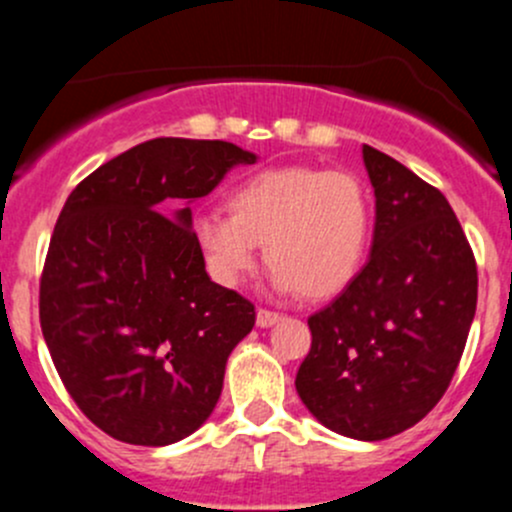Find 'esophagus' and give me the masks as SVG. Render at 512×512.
<instances>
[{
	"instance_id": "esophagus-1",
	"label": "esophagus",
	"mask_w": 512,
	"mask_h": 512,
	"mask_svg": "<svg viewBox=\"0 0 512 512\" xmlns=\"http://www.w3.org/2000/svg\"><path fill=\"white\" fill-rule=\"evenodd\" d=\"M277 322H280V314L277 312H270V309H260V312H257V327L260 329L272 327V324Z\"/></svg>"
}]
</instances>
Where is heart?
Wrapping results in <instances>:
<instances>
[{"instance_id":"b5f03b06","label":"heart","mask_w":512,"mask_h":512,"mask_svg":"<svg viewBox=\"0 0 512 512\" xmlns=\"http://www.w3.org/2000/svg\"><path fill=\"white\" fill-rule=\"evenodd\" d=\"M227 210L200 213L193 223L205 267L223 287H237L255 270L260 245L272 265L270 285L307 299L339 294L364 262L371 200L349 170H257L227 193Z\"/></svg>"}]
</instances>
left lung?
Segmentation results:
<instances>
[{
    "label": "left lung",
    "mask_w": 512,
    "mask_h": 512,
    "mask_svg": "<svg viewBox=\"0 0 512 512\" xmlns=\"http://www.w3.org/2000/svg\"><path fill=\"white\" fill-rule=\"evenodd\" d=\"M361 158L376 198L369 260L307 319L312 349L294 386L329 431L384 441L446 394L476 317L478 272L441 190L376 148Z\"/></svg>",
    "instance_id": "1"
}]
</instances>
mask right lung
<instances>
[{
  "mask_svg": "<svg viewBox=\"0 0 512 512\" xmlns=\"http://www.w3.org/2000/svg\"><path fill=\"white\" fill-rule=\"evenodd\" d=\"M252 163L235 143L153 138L66 200L41 275V332L71 399L108 436L170 446L213 414L255 307L210 280L190 205Z\"/></svg>",
  "mask_w": 512,
  "mask_h": 512,
  "instance_id": "right-lung-1",
  "label": "right lung"
}]
</instances>
